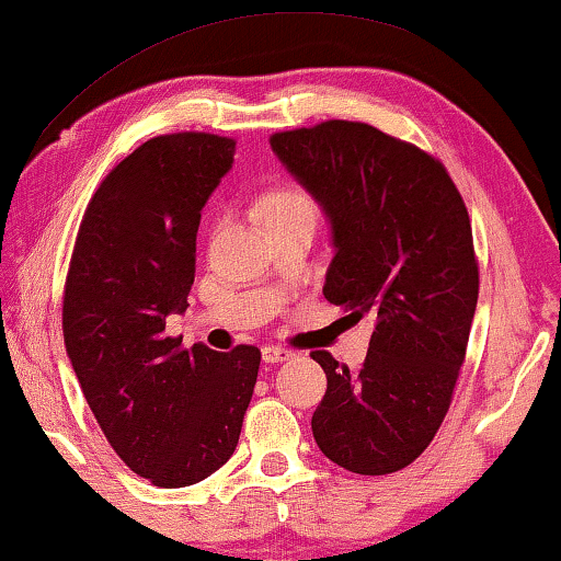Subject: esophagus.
<instances>
[{
    "mask_svg": "<svg viewBox=\"0 0 561 561\" xmlns=\"http://www.w3.org/2000/svg\"><path fill=\"white\" fill-rule=\"evenodd\" d=\"M261 356H263L265 364H283V360L293 358V351L280 348V346H263Z\"/></svg>",
    "mask_w": 561,
    "mask_h": 561,
    "instance_id": "esophagus-1",
    "label": "esophagus"
}]
</instances>
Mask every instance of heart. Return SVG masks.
Returning a JSON list of instances; mask_svg holds the SVG:
<instances>
[{"label":"heart","instance_id":"1","mask_svg":"<svg viewBox=\"0 0 561 561\" xmlns=\"http://www.w3.org/2000/svg\"><path fill=\"white\" fill-rule=\"evenodd\" d=\"M263 213L265 218L290 215V213H313V203H310V197L300 191H278L265 197Z\"/></svg>","mask_w":561,"mask_h":561}]
</instances>
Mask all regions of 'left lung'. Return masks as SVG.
Masks as SVG:
<instances>
[{
	"label": "left lung",
	"instance_id": "left-lung-1",
	"mask_svg": "<svg viewBox=\"0 0 561 561\" xmlns=\"http://www.w3.org/2000/svg\"><path fill=\"white\" fill-rule=\"evenodd\" d=\"M271 148L331 222L323 296L374 321L364 366L313 351L329 378L318 449L381 477L421 456L449 411L479 298L467 205L438 160L366 123L275 133Z\"/></svg>",
	"mask_w": 561,
	"mask_h": 561
}]
</instances>
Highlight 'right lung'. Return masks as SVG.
Returning a JSON list of instances; mask_svg holds the SVG:
<instances>
[{
  "label": "right lung",
  "instance_id": "add662e5",
  "mask_svg": "<svg viewBox=\"0 0 561 561\" xmlns=\"http://www.w3.org/2000/svg\"><path fill=\"white\" fill-rule=\"evenodd\" d=\"M236 142L160 135L102 180L65 283L62 331L84 399L115 454L154 486L210 477L238 446L261 351H191L165 335L195 280L201 210Z\"/></svg>",
  "mask_w": 561,
  "mask_h": 561
}]
</instances>
